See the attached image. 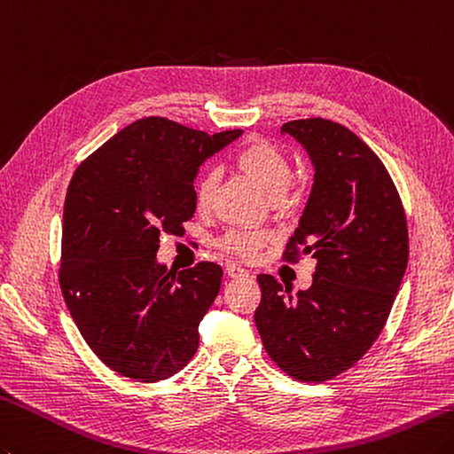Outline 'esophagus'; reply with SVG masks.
<instances>
[{"label":"esophagus","instance_id":"obj_1","mask_svg":"<svg viewBox=\"0 0 454 454\" xmlns=\"http://www.w3.org/2000/svg\"><path fill=\"white\" fill-rule=\"evenodd\" d=\"M226 273H228V278H232V279H246L247 275V270H244L242 265H236V263H228L226 265Z\"/></svg>","mask_w":454,"mask_h":454}]
</instances>
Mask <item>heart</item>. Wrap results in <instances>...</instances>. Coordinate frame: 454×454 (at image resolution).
Wrapping results in <instances>:
<instances>
[{"label":"heart","mask_w":454,"mask_h":454,"mask_svg":"<svg viewBox=\"0 0 454 454\" xmlns=\"http://www.w3.org/2000/svg\"><path fill=\"white\" fill-rule=\"evenodd\" d=\"M238 173H242L247 181L254 183L265 197L271 200L279 199L286 192L291 181V163L281 149L268 144L263 139H250L236 151L232 159ZM216 192V176L204 175L197 184V210L200 215H207L212 208ZM268 242V236H263L255 230H232L222 238V250L239 255L254 257Z\"/></svg>","instance_id":"heart-1"}]
</instances>
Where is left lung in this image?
I'll use <instances>...</instances> for the list:
<instances>
[{
	"label": "left lung",
	"instance_id": "obj_1",
	"mask_svg": "<svg viewBox=\"0 0 454 454\" xmlns=\"http://www.w3.org/2000/svg\"><path fill=\"white\" fill-rule=\"evenodd\" d=\"M315 168V181L283 254L317 260L313 286L293 295L257 275L255 326L270 358L291 378L326 381L352 368L384 328L410 255L407 220L380 157L340 123H283Z\"/></svg>",
	"mask_w": 454,
	"mask_h": 454
}]
</instances>
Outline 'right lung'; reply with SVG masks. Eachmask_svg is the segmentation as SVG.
Here are the masks:
<instances>
[{
  "label": "right lung",
  "mask_w": 454,
  "mask_h": 454,
  "mask_svg": "<svg viewBox=\"0 0 454 454\" xmlns=\"http://www.w3.org/2000/svg\"><path fill=\"white\" fill-rule=\"evenodd\" d=\"M242 129L208 133L144 118L78 165L62 212V297L86 344L120 376L153 384L183 370L220 291L222 268L168 271L159 239L197 210L199 167Z\"/></svg>",
  "instance_id": "1"
}]
</instances>
